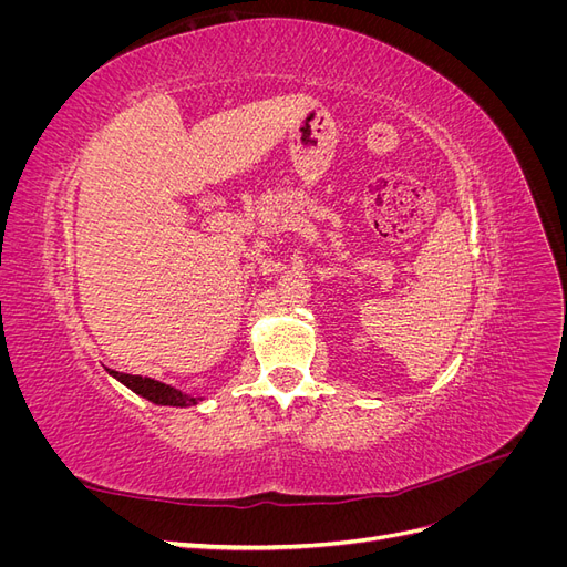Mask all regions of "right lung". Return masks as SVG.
<instances>
[{"label":"right lung","mask_w":567,"mask_h":567,"mask_svg":"<svg viewBox=\"0 0 567 567\" xmlns=\"http://www.w3.org/2000/svg\"><path fill=\"white\" fill-rule=\"evenodd\" d=\"M106 371L113 375L115 381H120L125 388L140 394V398L158 404V406H196L205 400V398H194V394L182 392V390L167 385V383H161L156 379H144V375H130V373H120V371H111V369H106Z\"/></svg>","instance_id":"obj_1"}]
</instances>
